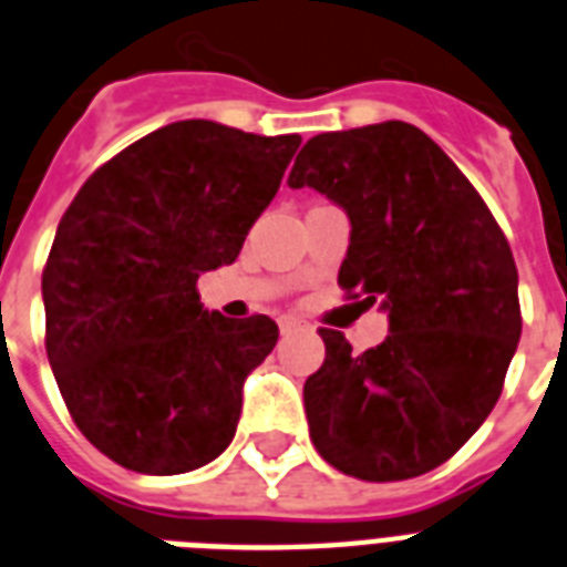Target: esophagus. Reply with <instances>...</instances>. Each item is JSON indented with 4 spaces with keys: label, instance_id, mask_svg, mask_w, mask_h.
<instances>
[{
    "label": "esophagus",
    "instance_id": "esophagus-1",
    "mask_svg": "<svg viewBox=\"0 0 567 567\" xmlns=\"http://www.w3.org/2000/svg\"><path fill=\"white\" fill-rule=\"evenodd\" d=\"M299 326H302V320H299V317H293V315H282V317H279V331H282V334H288V331L299 329Z\"/></svg>",
    "mask_w": 567,
    "mask_h": 567
}]
</instances>
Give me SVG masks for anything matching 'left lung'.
Instances as JSON below:
<instances>
[{"label": "left lung", "mask_w": 567, "mask_h": 567, "mask_svg": "<svg viewBox=\"0 0 567 567\" xmlns=\"http://www.w3.org/2000/svg\"><path fill=\"white\" fill-rule=\"evenodd\" d=\"M288 186H311L349 215L338 285L381 299L390 334L361 355L320 329L308 375L311 443L343 475L388 483L454 457L489 416L522 338L518 270L477 188L408 122L320 133Z\"/></svg>", "instance_id": "obj_1"}]
</instances>
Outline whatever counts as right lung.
I'll use <instances>...</instances> for the list:
<instances>
[{
  "label": "right lung",
  "instance_id": "obj_1",
  "mask_svg": "<svg viewBox=\"0 0 567 567\" xmlns=\"http://www.w3.org/2000/svg\"><path fill=\"white\" fill-rule=\"evenodd\" d=\"M299 142L165 124L63 212L43 270L45 355L81 434L118 466L183 475L233 443L244 379L279 329L209 315L197 276L238 259Z\"/></svg>",
  "mask_w": 567,
  "mask_h": 567
}]
</instances>
